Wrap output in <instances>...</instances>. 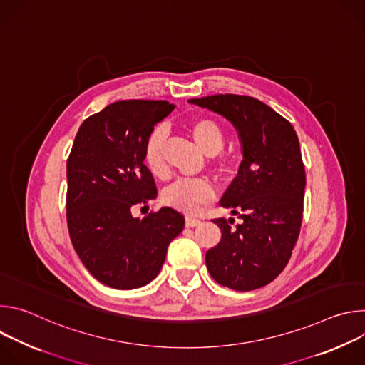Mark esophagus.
<instances>
[{
	"instance_id": "esophagus-1",
	"label": "esophagus",
	"mask_w": 365,
	"mask_h": 365,
	"mask_svg": "<svg viewBox=\"0 0 365 365\" xmlns=\"http://www.w3.org/2000/svg\"><path fill=\"white\" fill-rule=\"evenodd\" d=\"M202 221L200 220H196V218H186V227L187 228H195L197 225H200Z\"/></svg>"
}]
</instances>
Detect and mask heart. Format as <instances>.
I'll return each instance as SVG.
<instances>
[{
  "instance_id": "1",
  "label": "heart",
  "mask_w": 365,
  "mask_h": 365,
  "mask_svg": "<svg viewBox=\"0 0 365 365\" xmlns=\"http://www.w3.org/2000/svg\"><path fill=\"white\" fill-rule=\"evenodd\" d=\"M187 130L196 145L206 155H217L222 151L225 144V133L222 127L212 118L200 117L189 123ZM166 141V130L163 127L154 128L144 144L143 160L145 168L154 176L166 173V162L163 147ZM215 196L214 186L203 179L196 180H176L169 185L163 193L162 200L173 210L193 215L197 214L205 205L210 203Z\"/></svg>"
}]
</instances>
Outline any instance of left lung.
I'll return each instance as SVG.
<instances>
[{
	"instance_id": "obj_1",
	"label": "left lung",
	"mask_w": 365,
	"mask_h": 365,
	"mask_svg": "<svg viewBox=\"0 0 365 365\" xmlns=\"http://www.w3.org/2000/svg\"><path fill=\"white\" fill-rule=\"evenodd\" d=\"M227 118L238 133L242 162L221 206L238 215L212 222L221 241L205 255L210 274L222 286L248 292L273 282L297 241L304 196V166L292 124L264 102L242 95L189 99Z\"/></svg>"
}]
</instances>
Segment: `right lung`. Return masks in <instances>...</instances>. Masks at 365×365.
Here are the masks:
<instances>
[{"mask_svg": "<svg viewBox=\"0 0 365 365\" xmlns=\"http://www.w3.org/2000/svg\"><path fill=\"white\" fill-rule=\"evenodd\" d=\"M173 110L168 101H118L86 118L75 137L66 168L69 235L86 270L106 286L131 290L154 280L185 227L169 206L141 220L131 215L135 203L158 196L143 150Z\"/></svg>", "mask_w": 365, "mask_h": 365, "instance_id": "1", "label": "right lung"}]
</instances>
